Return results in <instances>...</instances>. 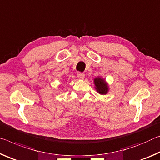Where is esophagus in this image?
<instances>
[{"label":"esophagus","mask_w":160,"mask_h":160,"mask_svg":"<svg viewBox=\"0 0 160 160\" xmlns=\"http://www.w3.org/2000/svg\"><path fill=\"white\" fill-rule=\"evenodd\" d=\"M77 77L78 78H79V79L82 80L85 78V75H84V74H83V73H78Z\"/></svg>","instance_id":"esophagus-1"}]
</instances>
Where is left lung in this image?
<instances>
[{
	"mask_svg": "<svg viewBox=\"0 0 160 160\" xmlns=\"http://www.w3.org/2000/svg\"><path fill=\"white\" fill-rule=\"evenodd\" d=\"M93 83L96 91L101 95H106L109 91V86L106 79L101 77H97L93 78Z\"/></svg>",
	"mask_w": 160,
	"mask_h": 160,
	"instance_id": "1",
	"label": "left lung"
}]
</instances>
